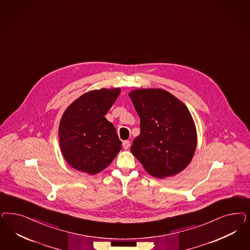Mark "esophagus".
Returning a JSON list of instances; mask_svg holds the SVG:
<instances>
[{"mask_svg": "<svg viewBox=\"0 0 250 250\" xmlns=\"http://www.w3.org/2000/svg\"><path fill=\"white\" fill-rule=\"evenodd\" d=\"M122 145H123V148L125 150H127V149H129V146H130V142L129 141H124Z\"/></svg>", "mask_w": 250, "mask_h": 250, "instance_id": "34e87169", "label": "esophagus"}]
</instances>
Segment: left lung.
Here are the masks:
<instances>
[{
    "mask_svg": "<svg viewBox=\"0 0 250 250\" xmlns=\"http://www.w3.org/2000/svg\"><path fill=\"white\" fill-rule=\"evenodd\" d=\"M129 97L141 121V133L130 151L145 171L164 178L185 169L197 147V130L188 108L164 89H135Z\"/></svg>",
    "mask_w": 250,
    "mask_h": 250,
    "instance_id": "1",
    "label": "left lung"
}]
</instances>
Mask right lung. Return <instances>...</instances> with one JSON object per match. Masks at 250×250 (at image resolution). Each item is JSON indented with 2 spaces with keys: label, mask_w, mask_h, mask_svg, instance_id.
I'll return each mask as SVG.
<instances>
[{
  "label": "right lung",
  "mask_w": 250,
  "mask_h": 250,
  "mask_svg": "<svg viewBox=\"0 0 250 250\" xmlns=\"http://www.w3.org/2000/svg\"><path fill=\"white\" fill-rule=\"evenodd\" d=\"M120 93L121 88L92 90L65 109L59 126L60 147L74 169L96 175L120 153L121 142L105 118Z\"/></svg>",
  "instance_id": "add662e5"
}]
</instances>
